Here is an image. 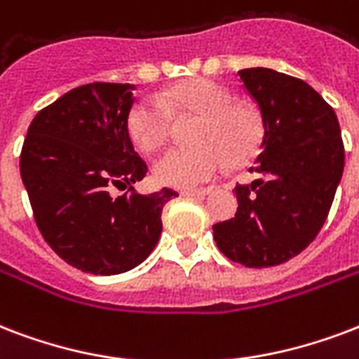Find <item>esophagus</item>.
I'll list each match as a JSON object with an SVG mask.
<instances>
[{"label": "esophagus", "mask_w": 359, "mask_h": 359, "mask_svg": "<svg viewBox=\"0 0 359 359\" xmlns=\"http://www.w3.org/2000/svg\"><path fill=\"white\" fill-rule=\"evenodd\" d=\"M210 191V188H196V190H184L180 191L182 198H203Z\"/></svg>", "instance_id": "esophagus-1"}]
</instances>
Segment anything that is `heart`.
Here are the masks:
<instances>
[{
  "label": "heart",
  "mask_w": 359,
  "mask_h": 359,
  "mask_svg": "<svg viewBox=\"0 0 359 359\" xmlns=\"http://www.w3.org/2000/svg\"><path fill=\"white\" fill-rule=\"evenodd\" d=\"M198 116L191 149H173L154 161V179L175 188H194L222 173L228 160L243 165L264 143V116L248 101L233 100L231 90L210 79H188L158 97L147 95L131 107L128 133L141 152L168 143L173 118Z\"/></svg>",
  "instance_id": "heart-1"
}]
</instances>
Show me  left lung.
I'll return each instance as SVG.
<instances>
[{
	"label": "left lung",
	"instance_id": "8db88e82",
	"mask_svg": "<svg viewBox=\"0 0 359 359\" xmlns=\"http://www.w3.org/2000/svg\"><path fill=\"white\" fill-rule=\"evenodd\" d=\"M237 76L264 116L254 168L237 184L233 218L212 226L216 246L245 267H273L305 250L324 226L343 177L344 144L335 111L307 82L265 67Z\"/></svg>",
	"mask_w": 359,
	"mask_h": 359
}]
</instances>
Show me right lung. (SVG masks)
<instances>
[{
    "mask_svg": "<svg viewBox=\"0 0 359 359\" xmlns=\"http://www.w3.org/2000/svg\"><path fill=\"white\" fill-rule=\"evenodd\" d=\"M133 86L92 82L41 109L27 128L20 175L43 239L92 275H118L147 259L161 209L179 194H137L149 168L128 133ZM113 189H128L113 198Z\"/></svg>",
    "mask_w": 359,
    "mask_h": 359,
    "instance_id": "add662e5",
    "label": "right lung"
}]
</instances>
